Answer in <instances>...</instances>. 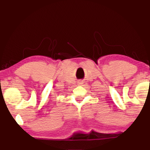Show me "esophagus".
<instances>
[{
	"label": "esophagus",
	"mask_w": 150,
	"mask_h": 150,
	"mask_svg": "<svg viewBox=\"0 0 150 150\" xmlns=\"http://www.w3.org/2000/svg\"><path fill=\"white\" fill-rule=\"evenodd\" d=\"M79 84H82V82L80 81V82H79Z\"/></svg>",
	"instance_id": "1"
}]
</instances>
